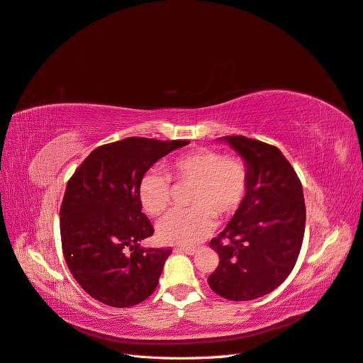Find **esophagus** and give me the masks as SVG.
I'll return each instance as SVG.
<instances>
[{"instance_id": "34e87169", "label": "esophagus", "mask_w": 363, "mask_h": 363, "mask_svg": "<svg viewBox=\"0 0 363 363\" xmlns=\"http://www.w3.org/2000/svg\"><path fill=\"white\" fill-rule=\"evenodd\" d=\"M176 251L184 252V254H189V255H194L196 252H198V250H196V247H189V246H179V247H176Z\"/></svg>"}]
</instances>
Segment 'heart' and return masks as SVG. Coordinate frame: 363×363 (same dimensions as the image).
I'll list each match as a JSON object with an SVG mask.
<instances>
[{"label": "heart", "mask_w": 363, "mask_h": 363, "mask_svg": "<svg viewBox=\"0 0 363 363\" xmlns=\"http://www.w3.org/2000/svg\"><path fill=\"white\" fill-rule=\"evenodd\" d=\"M170 179L190 182V208L173 210L158 225L160 239L170 245H194L208 235L216 216L230 217L243 203L250 172L242 158L220 155L210 149L182 153L167 162V174L149 170L138 185V198L150 216H160L172 202Z\"/></svg>", "instance_id": "1"}]
</instances>
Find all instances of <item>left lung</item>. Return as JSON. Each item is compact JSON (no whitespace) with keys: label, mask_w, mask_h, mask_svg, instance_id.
Here are the masks:
<instances>
[{"label":"left lung","mask_w":363,"mask_h":363,"mask_svg":"<svg viewBox=\"0 0 363 363\" xmlns=\"http://www.w3.org/2000/svg\"><path fill=\"white\" fill-rule=\"evenodd\" d=\"M250 172L240 208L211 239L219 266L208 284L222 298L250 301L271 294L292 272L304 239L306 203L298 174L278 147L243 135L225 138Z\"/></svg>","instance_id":"left-lung-1"}]
</instances>
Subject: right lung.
Listing matches in <instances>:
<instances>
[{"label": "right lung", "mask_w": 363, "mask_h": 363, "mask_svg": "<svg viewBox=\"0 0 363 363\" xmlns=\"http://www.w3.org/2000/svg\"><path fill=\"white\" fill-rule=\"evenodd\" d=\"M187 140L129 137L92 150L71 176L60 205L62 252L84 291L111 307H130L158 286L172 250L141 247L153 234L138 185L152 165Z\"/></svg>", "instance_id": "right-lung-1"}]
</instances>
